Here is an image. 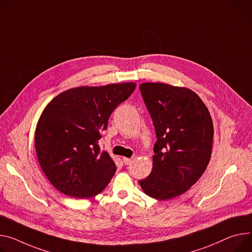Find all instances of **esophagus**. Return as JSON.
<instances>
[{"instance_id":"1","label":"esophagus","mask_w":252,"mask_h":252,"mask_svg":"<svg viewBox=\"0 0 252 252\" xmlns=\"http://www.w3.org/2000/svg\"><path fill=\"white\" fill-rule=\"evenodd\" d=\"M123 162L125 165H129L131 162H132V159L131 158H123Z\"/></svg>"}]
</instances>
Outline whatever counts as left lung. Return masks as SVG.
<instances>
[{"mask_svg": "<svg viewBox=\"0 0 252 252\" xmlns=\"http://www.w3.org/2000/svg\"><path fill=\"white\" fill-rule=\"evenodd\" d=\"M156 128L153 166L139 181L147 196L168 200L186 192L210 161L214 127L208 108L189 89L162 83L139 86Z\"/></svg>", "mask_w": 252, "mask_h": 252, "instance_id": "1", "label": "left lung"}]
</instances>
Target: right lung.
Masks as SVG:
<instances>
[{
	"mask_svg": "<svg viewBox=\"0 0 252 252\" xmlns=\"http://www.w3.org/2000/svg\"><path fill=\"white\" fill-rule=\"evenodd\" d=\"M134 83L69 89L45 107L35 132L38 161L48 181L64 195L88 199L100 193L116 172L99 145L110 115L129 98Z\"/></svg>",
	"mask_w": 252,
	"mask_h": 252,
	"instance_id": "add662e5",
	"label": "right lung"
}]
</instances>
